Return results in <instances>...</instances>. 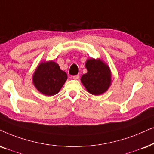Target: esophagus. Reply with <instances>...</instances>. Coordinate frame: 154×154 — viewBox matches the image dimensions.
Returning a JSON list of instances; mask_svg holds the SVG:
<instances>
[{
	"label": "esophagus",
	"instance_id": "obj_1",
	"mask_svg": "<svg viewBox=\"0 0 154 154\" xmlns=\"http://www.w3.org/2000/svg\"><path fill=\"white\" fill-rule=\"evenodd\" d=\"M73 79H75V80H77V79H79V75H73V76L72 77Z\"/></svg>",
	"mask_w": 154,
	"mask_h": 154
}]
</instances>
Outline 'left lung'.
Returning <instances> with one entry per match:
<instances>
[{
    "instance_id": "left-lung-1",
    "label": "left lung",
    "mask_w": 154,
    "mask_h": 154,
    "mask_svg": "<svg viewBox=\"0 0 154 154\" xmlns=\"http://www.w3.org/2000/svg\"><path fill=\"white\" fill-rule=\"evenodd\" d=\"M88 72L81 76V81L89 93L100 95L112 83V73L109 66L100 59H88L85 62Z\"/></svg>"
}]
</instances>
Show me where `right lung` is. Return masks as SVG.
<instances>
[{"label":"right lung","mask_w":154,"mask_h":154,"mask_svg":"<svg viewBox=\"0 0 154 154\" xmlns=\"http://www.w3.org/2000/svg\"><path fill=\"white\" fill-rule=\"evenodd\" d=\"M67 74L54 61H42L36 68L32 83L42 94L52 96L57 94L67 80Z\"/></svg>","instance_id":"1"}]
</instances>
